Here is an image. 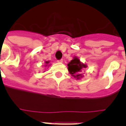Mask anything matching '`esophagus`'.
<instances>
[{"label": "esophagus", "mask_w": 126, "mask_h": 126, "mask_svg": "<svg viewBox=\"0 0 126 126\" xmlns=\"http://www.w3.org/2000/svg\"><path fill=\"white\" fill-rule=\"evenodd\" d=\"M58 62L59 63H63V59H60V60H58Z\"/></svg>", "instance_id": "34e87169"}]
</instances>
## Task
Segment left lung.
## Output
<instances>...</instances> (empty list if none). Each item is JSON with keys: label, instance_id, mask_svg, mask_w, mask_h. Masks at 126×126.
Returning a JSON list of instances; mask_svg holds the SVG:
<instances>
[{"label": "left lung", "instance_id": "obj_1", "mask_svg": "<svg viewBox=\"0 0 126 126\" xmlns=\"http://www.w3.org/2000/svg\"><path fill=\"white\" fill-rule=\"evenodd\" d=\"M67 66L69 73L77 80H79L84 77L82 72L83 69L87 67V65L82 63L77 57H73V60L67 64Z\"/></svg>", "mask_w": 126, "mask_h": 126}]
</instances>
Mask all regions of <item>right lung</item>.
Wrapping results in <instances>:
<instances>
[{
  "instance_id": "1",
  "label": "right lung",
  "mask_w": 126,
  "mask_h": 126,
  "mask_svg": "<svg viewBox=\"0 0 126 126\" xmlns=\"http://www.w3.org/2000/svg\"><path fill=\"white\" fill-rule=\"evenodd\" d=\"M49 63V61H45V63H46V65H45L46 67V66H49V65H48V63Z\"/></svg>"
}]
</instances>
